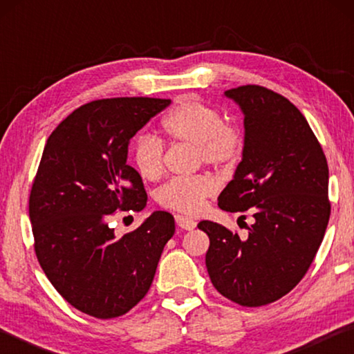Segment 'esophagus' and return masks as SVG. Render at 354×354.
<instances>
[{"label": "esophagus", "instance_id": "esophagus-1", "mask_svg": "<svg viewBox=\"0 0 354 354\" xmlns=\"http://www.w3.org/2000/svg\"><path fill=\"white\" fill-rule=\"evenodd\" d=\"M176 223H178L179 227H181V230H185V231L194 230V227L196 226V221L195 220L187 218V217H183V215H176Z\"/></svg>", "mask_w": 354, "mask_h": 354}]
</instances>
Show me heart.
Here are the masks:
<instances>
[{
  "label": "heart",
  "instance_id": "heart-1",
  "mask_svg": "<svg viewBox=\"0 0 354 354\" xmlns=\"http://www.w3.org/2000/svg\"><path fill=\"white\" fill-rule=\"evenodd\" d=\"M162 129L173 142L196 148L198 162L223 167L236 164L243 153V134L234 123L223 122L221 113L201 101L185 98L162 120ZM133 164L142 179L156 181L164 173V145L153 136L137 137ZM217 183L211 175L173 178L158 192V203L171 211L195 215L203 211Z\"/></svg>",
  "mask_w": 354,
  "mask_h": 354
}]
</instances>
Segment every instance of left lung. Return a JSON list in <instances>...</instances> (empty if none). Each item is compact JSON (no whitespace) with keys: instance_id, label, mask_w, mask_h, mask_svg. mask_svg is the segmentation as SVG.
<instances>
[{"instance_id":"obj_1","label":"left lung","mask_w":354,"mask_h":354,"mask_svg":"<svg viewBox=\"0 0 354 354\" xmlns=\"http://www.w3.org/2000/svg\"><path fill=\"white\" fill-rule=\"evenodd\" d=\"M243 112L242 162L218 196L220 209L253 214L248 237L203 220L207 273L221 295L257 308L289 293L309 270L331 203L328 162L301 112L262 86L226 91ZM245 218V215H242Z\"/></svg>"}]
</instances>
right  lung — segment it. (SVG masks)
I'll return each instance as SVG.
<instances>
[{"mask_svg":"<svg viewBox=\"0 0 354 354\" xmlns=\"http://www.w3.org/2000/svg\"><path fill=\"white\" fill-rule=\"evenodd\" d=\"M170 100L122 97L77 107L48 137L29 195L34 250L64 299L97 319L127 314L151 287L170 212L156 211L122 239L117 211L147 206L142 178L127 164L128 145Z\"/></svg>","mask_w":354,"mask_h":354,"instance_id":"1","label":"right lung"}]
</instances>
